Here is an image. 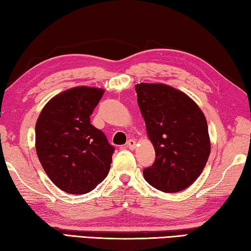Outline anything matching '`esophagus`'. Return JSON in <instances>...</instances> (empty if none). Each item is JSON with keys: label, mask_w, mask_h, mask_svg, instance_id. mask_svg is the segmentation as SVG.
<instances>
[{"label": "esophagus", "mask_w": 251, "mask_h": 251, "mask_svg": "<svg viewBox=\"0 0 251 251\" xmlns=\"http://www.w3.org/2000/svg\"><path fill=\"white\" fill-rule=\"evenodd\" d=\"M126 146L129 148V150H134L135 148V146H136V142H135V139H129L128 142H127V144H126Z\"/></svg>", "instance_id": "obj_1"}]
</instances>
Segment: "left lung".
Masks as SVG:
<instances>
[{
	"instance_id": "8db88e82",
	"label": "left lung",
	"mask_w": 251,
	"mask_h": 251,
	"mask_svg": "<svg viewBox=\"0 0 251 251\" xmlns=\"http://www.w3.org/2000/svg\"><path fill=\"white\" fill-rule=\"evenodd\" d=\"M147 136L156 152L144 178L164 193H177L201 176L210 154L206 117L181 91L166 84L135 86Z\"/></svg>"
}]
</instances>
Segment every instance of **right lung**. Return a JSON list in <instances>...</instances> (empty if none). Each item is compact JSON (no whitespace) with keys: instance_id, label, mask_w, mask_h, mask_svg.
<instances>
[{"instance_id":"obj_1","label":"right lung","mask_w":251,"mask_h":251,"mask_svg":"<svg viewBox=\"0 0 251 251\" xmlns=\"http://www.w3.org/2000/svg\"><path fill=\"white\" fill-rule=\"evenodd\" d=\"M104 92L70 88L50 100L37 118V157L53 184L67 194L90 193L109 172L114 147L90 118Z\"/></svg>"}]
</instances>
